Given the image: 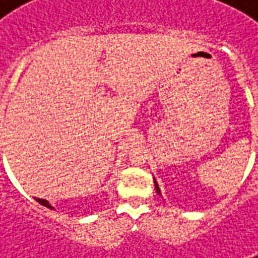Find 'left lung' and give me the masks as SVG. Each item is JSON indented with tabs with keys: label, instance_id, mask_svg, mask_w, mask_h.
<instances>
[{
	"label": "left lung",
	"instance_id": "obj_1",
	"mask_svg": "<svg viewBox=\"0 0 258 258\" xmlns=\"http://www.w3.org/2000/svg\"><path fill=\"white\" fill-rule=\"evenodd\" d=\"M155 188H156V192H157V194L160 195V189H159V185H157L156 181H155Z\"/></svg>",
	"mask_w": 258,
	"mask_h": 258
}]
</instances>
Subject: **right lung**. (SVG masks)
<instances>
[{
	"label": "right lung",
	"instance_id": "1",
	"mask_svg": "<svg viewBox=\"0 0 258 258\" xmlns=\"http://www.w3.org/2000/svg\"><path fill=\"white\" fill-rule=\"evenodd\" d=\"M36 200H37V202H38V203H40V205L45 206V207H48V209H51V210H52V209H53L52 206L49 205V202H48V200H45V199H38V198H36Z\"/></svg>",
	"mask_w": 258,
	"mask_h": 258
}]
</instances>
